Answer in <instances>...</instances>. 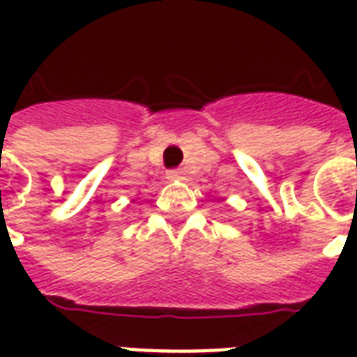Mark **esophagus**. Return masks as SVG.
<instances>
[{
	"label": "esophagus",
	"mask_w": 357,
	"mask_h": 357,
	"mask_svg": "<svg viewBox=\"0 0 357 357\" xmlns=\"http://www.w3.org/2000/svg\"><path fill=\"white\" fill-rule=\"evenodd\" d=\"M166 178L170 181H179V179H183V174H181V170H170L166 172Z\"/></svg>",
	"instance_id": "esophagus-1"
}]
</instances>
